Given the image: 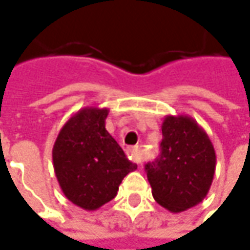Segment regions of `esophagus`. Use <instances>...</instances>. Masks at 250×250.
I'll return each instance as SVG.
<instances>
[{"label":"esophagus","mask_w":250,"mask_h":250,"mask_svg":"<svg viewBox=\"0 0 250 250\" xmlns=\"http://www.w3.org/2000/svg\"><path fill=\"white\" fill-rule=\"evenodd\" d=\"M127 155H128V158H130L131 161H134L137 164H141V161H143V154H141V149H140L138 146H131V148H128V149H127Z\"/></svg>","instance_id":"esophagus-1"}]
</instances>
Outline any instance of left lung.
<instances>
[{"label":"left lung","instance_id":"1","mask_svg":"<svg viewBox=\"0 0 250 250\" xmlns=\"http://www.w3.org/2000/svg\"><path fill=\"white\" fill-rule=\"evenodd\" d=\"M152 196L170 212L186 211L207 196L215 151L207 133L189 116H167L159 157L146 165Z\"/></svg>","mask_w":250,"mask_h":250}]
</instances>
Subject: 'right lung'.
I'll return each mask as SVG.
<instances>
[{"label":"right lung","mask_w":250,"mask_h":250,"mask_svg":"<svg viewBox=\"0 0 250 250\" xmlns=\"http://www.w3.org/2000/svg\"><path fill=\"white\" fill-rule=\"evenodd\" d=\"M106 107H83L62 125L53 146V165L64 196L92 211L114 199L125 175L136 170L104 127Z\"/></svg>","instance_id":"obj_1"}]
</instances>
